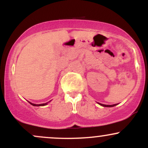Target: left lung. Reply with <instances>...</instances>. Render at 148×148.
I'll return each mask as SVG.
<instances>
[{
  "instance_id": "8db88e82",
  "label": "left lung",
  "mask_w": 148,
  "mask_h": 148,
  "mask_svg": "<svg viewBox=\"0 0 148 148\" xmlns=\"http://www.w3.org/2000/svg\"><path fill=\"white\" fill-rule=\"evenodd\" d=\"M99 105H101V106H104V107H113V106H116L117 104H113V105H106V104H102V103H98Z\"/></svg>"
}]
</instances>
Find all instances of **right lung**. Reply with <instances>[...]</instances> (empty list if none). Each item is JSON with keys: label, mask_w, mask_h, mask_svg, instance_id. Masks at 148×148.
Masks as SVG:
<instances>
[{"label": "right lung", "mask_w": 148, "mask_h": 148, "mask_svg": "<svg viewBox=\"0 0 148 148\" xmlns=\"http://www.w3.org/2000/svg\"><path fill=\"white\" fill-rule=\"evenodd\" d=\"M28 102H29V101H28ZM30 104H32L33 105V106H45V105H47V103H48V102H47V103H41V104H35V103H31V102H29Z\"/></svg>", "instance_id": "1"}]
</instances>
